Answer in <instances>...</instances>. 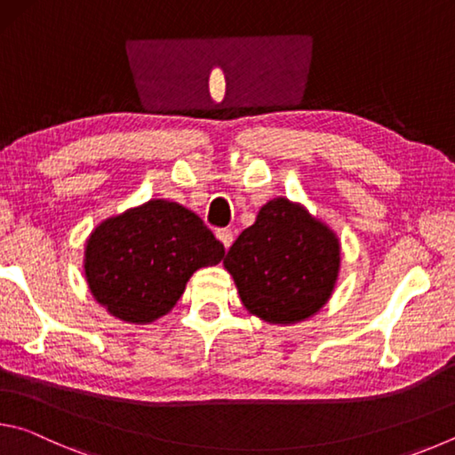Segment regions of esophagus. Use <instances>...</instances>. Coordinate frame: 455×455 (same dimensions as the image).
<instances>
[{"mask_svg": "<svg viewBox=\"0 0 455 455\" xmlns=\"http://www.w3.org/2000/svg\"><path fill=\"white\" fill-rule=\"evenodd\" d=\"M217 236H219V241L225 244V249H228V246L233 244V241H235L233 230H228V228H219L217 230Z\"/></svg>", "mask_w": 455, "mask_h": 455, "instance_id": "34e87169", "label": "esophagus"}]
</instances>
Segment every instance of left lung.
<instances>
[{
  "label": "left lung",
  "mask_w": 455,
  "mask_h": 455,
  "mask_svg": "<svg viewBox=\"0 0 455 455\" xmlns=\"http://www.w3.org/2000/svg\"><path fill=\"white\" fill-rule=\"evenodd\" d=\"M243 305L267 323H297L333 292L341 249L333 230L301 204L275 198L244 228L225 260Z\"/></svg>",
  "instance_id": "1"
}]
</instances>
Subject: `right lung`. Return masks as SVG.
<instances>
[{
	"mask_svg": "<svg viewBox=\"0 0 455 455\" xmlns=\"http://www.w3.org/2000/svg\"><path fill=\"white\" fill-rule=\"evenodd\" d=\"M225 257L195 212L148 200L106 219L86 243L84 271L100 305L126 323H152L172 309L192 273Z\"/></svg>",
	"mask_w": 455,
	"mask_h": 455,
	"instance_id": "right-lung-1",
	"label": "right lung"
}]
</instances>
